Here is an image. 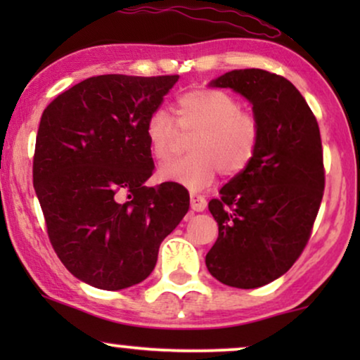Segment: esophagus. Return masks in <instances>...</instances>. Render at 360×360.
Listing matches in <instances>:
<instances>
[{
  "mask_svg": "<svg viewBox=\"0 0 360 360\" xmlns=\"http://www.w3.org/2000/svg\"><path fill=\"white\" fill-rule=\"evenodd\" d=\"M190 205H191V210H193V211H203V210L206 208V200H205V196H201V195H191Z\"/></svg>",
  "mask_w": 360,
  "mask_h": 360,
  "instance_id": "esophagus-1",
  "label": "esophagus"
}]
</instances>
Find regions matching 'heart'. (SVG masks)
<instances>
[{
	"label": "heart",
	"instance_id": "obj_1",
	"mask_svg": "<svg viewBox=\"0 0 360 360\" xmlns=\"http://www.w3.org/2000/svg\"><path fill=\"white\" fill-rule=\"evenodd\" d=\"M175 119L157 108L146 121V137L155 160H167L181 132H195L191 154L160 165L162 180L190 190L208 186L221 172L233 176L248 169L259 149L262 126L257 115L243 110L236 96L224 90L200 88L176 98Z\"/></svg>",
	"mask_w": 360,
	"mask_h": 360
}]
</instances>
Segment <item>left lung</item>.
I'll return each mask as SVG.
<instances>
[{
  "instance_id": "left-lung-1",
  "label": "left lung",
  "mask_w": 360,
  "mask_h": 360,
  "mask_svg": "<svg viewBox=\"0 0 360 360\" xmlns=\"http://www.w3.org/2000/svg\"><path fill=\"white\" fill-rule=\"evenodd\" d=\"M211 86L248 98L262 134L248 169L210 201L219 234L206 267L229 287L257 288L288 272L311 236L324 193L319 126L302 93L277 73L233 70Z\"/></svg>"
}]
</instances>
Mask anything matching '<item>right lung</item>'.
I'll list each match as a JSON object with an SVG mask.
<instances>
[{
	"label": "right lung",
	"mask_w": 360,
	"mask_h": 360,
	"mask_svg": "<svg viewBox=\"0 0 360 360\" xmlns=\"http://www.w3.org/2000/svg\"><path fill=\"white\" fill-rule=\"evenodd\" d=\"M179 78L90 77L42 112L34 188L58 259L91 287L149 277L160 243L190 208L179 184L144 185L154 172L146 121Z\"/></svg>",
	"instance_id": "1"
}]
</instances>
